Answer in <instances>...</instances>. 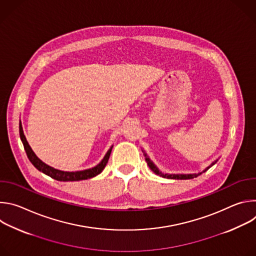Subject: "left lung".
Instances as JSON below:
<instances>
[{
	"mask_svg": "<svg viewBox=\"0 0 256 256\" xmlns=\"http://www.w3.org/2000/svg\"><path fill=\"white\" fill-rule=\"evenodd\" d=\"M142 153H144V156L146 161H147V164L149 165L150 169H151L155 174H157V175H159V176H161V177H164V178H169V179H192V178L198 177V175L202 174L204 172H206V171L208 169H210L212 165H214V164L216 163V161H218V159L214 160L210 166H208L206 169H204L202 171H200V172H198V173H190V174H169V173H163L162 171H160L159 168H158V167L151 161V159L148 157L147 153H146L144 150H142Z\"/></svg>",
	"mask_w": 256,
	"mask_h": 256,
	"instance_id": "left-lung-1",
	"label": "left lung"
}]
</instances>
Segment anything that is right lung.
<instances>
[{
    "label": "right lung",
    "instance_id": "add662e5",
    "mask_svg": "<svg viewBox=\"0 0 256 256\" xmlns=\"http://www.w3.org/2000/svg\"><path fill=\"white\" fill-rule=\"evenodd\" d=\"M19 132H20V138L22 140V144L24 146L25 152L27 154V157L29 159V161L32 163V165L40 170V172L44 173L46 175L58 180V181H79V180H85L88 178H92L98 174H100L102 172V170L105 168L109 156H110L112 150L114 146H112L109 150L107 151V153L105 154V156L103 157V159L101 160V162L99 164H97L96 166L89 168V169H85V170H80V171H62V170H58L56 169L48 164H46L44 162H42L38 156L35 155V153L32 151L31 147L29 146L25 136H24V132H23V128H22V124L20 122L19 124Z\"/></svg>",
    "mask_w": 256,
    "mask_h": 256
}]
</instances>
